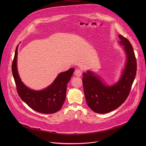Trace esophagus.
<instances>
[{
	"instance_id": "1",
	"label": "esophagus",
	"mask_w": 146,
	"mask_h": 146,
	"mask_svg": "<svg viewBox=\"0 0 146 146\" xmlns=\"http://www.w3.org/2000/svg\"><path fill=\"white\" fill-rule=\"evenodd\" d=\"M74 74L77 77H80L82 75V71L79 70V69H76V70H75Z\"/></svg>"
}]
</instances>
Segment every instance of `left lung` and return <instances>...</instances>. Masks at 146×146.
<instances>
[{
  "label": "left lung",
  "mask_w": 146,
  "mask_h": 146,
  "mask_svg": "<svg viewBox=\"0 0 146 146\" xmlns=\"http://www.w3.org/2000/svg\"><path fill=\"white\" fill-rule=\"evenodd\" d=\"M124 45L127 61L123 74L117 83L105 85L100 77L90 71L83 74V84L86 102L90 108L98 113H106L118 108L128 97L137 72V60L130 42L119 35Z\"/></svg>",
  "instance_id": "obj_1"
}]
</instances>
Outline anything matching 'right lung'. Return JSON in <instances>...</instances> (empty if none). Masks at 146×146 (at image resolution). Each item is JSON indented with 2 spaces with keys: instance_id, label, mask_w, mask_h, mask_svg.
Wrapping results in <instances>:
<instances>
[{
  "instance_id": "1",
  "label": "right lung",
  "mask_w": 146,
  "mask_h": 146,
  "mask_svg": "<svg viewBox=\"0 0 146 146\" xmlns=\"http://www.w3.org/2000/svg\"><path fill=\"white\" fill-rule=\"evenodd\" d=\"M18 45L12 64V71L17 93L21 100L33 110L42 113H53L62 107L66 98L67 84L69 82L74 68L61 72L53 83L42 90H32L22 83L17 68Z\"/></svg>"
}]
</instances>
